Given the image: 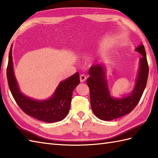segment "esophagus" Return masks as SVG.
I'll return each mask as SVG.
<instances>
[{
	"instance_id": "34e87169",
	"label": "esophagus",
	"mask_w": 158,
	"mask_h": 158,
	"mask_svg": "<svg viewBox=\"0 0 158 158\" xmlns=\"http://www.w3.org/2000/svg\"><path fill=\"white\" fill-rule=\"evenodd\" d=\"M86 76L85 75L81 74V75L80 76V82H85V80H86Z\"/></svg>"
}]
</instances>
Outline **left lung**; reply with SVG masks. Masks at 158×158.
I'll return each mask as SVG.
<instances>
[{"instance_id":"8db88e82","label":"left lung","mask_w":158,"mask_h":158,"mask_svg":"<svg viewBox=\"0 0 158 158\" xmlns=\"http://www.w3.org/2000/svg\"><path fill=\"white\" fill-rule=\"evenodd\" d=\"M142 55L135 85L132 92L120 98L112 97L106 78V66L94 64L89 69L86 80L90 89V106L94 115L102 120L110 121L131 112L139 102L148 81L149 66L145 47L141 43L135 48Z\"/></svg>"}]
</instances>
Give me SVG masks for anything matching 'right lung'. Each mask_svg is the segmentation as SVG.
Returning <instances> with one entry per match:
<instances>
[{
    "label": "right lung",
    "instance_id": "add662e5",
    "mask_svg": "<svg viewBox=\"0 0 158 158\" xmlns=\"http://www.w3.org/2000/svg\"><path fill=\"white\" fill-rule=\"evenodd\" d=\"M11 45L6 69L8 85L12 95L19 107L26 114L38 120L53 123L67 116L70 108L73 90L80 84L78 72L59 84L52 95L45 100H37L25 95L20 90L14 73Z\"/></svg>",
    "mask_w": 158,
    "mask_h": 158
}]
</instances>
